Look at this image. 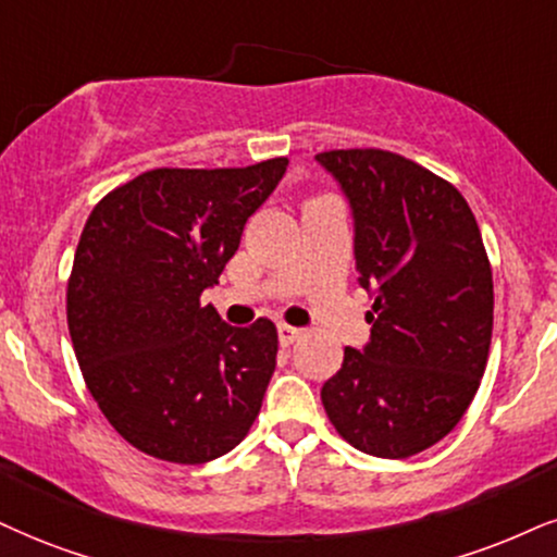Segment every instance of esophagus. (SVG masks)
Returning a JSON list of instances; mask_svg holds the SVG:
<instances>
[{
	"instance_id": "obj_1",
	"label": "esophagus",
	"mask_w": 557,
	"mask_h": 557,
	"mask_svg": "<svg viewBox=\"0 0 557 557\" xmlns=\"http://www.w3.org/2000/svg\"><path fill=\"white\" fill-rule=\"evenodd\" d=\"M301 335L299 327H292V325H278V341L281 346H292L294 341H297Z\"/></svg>"
}]
</instances>
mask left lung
<instances>
[{
    "instance_id": "1",
    "label": "left lung",
    "mask_w": 557,
    "mask_h": 557,
    "mask_svg": "<svg viewBox=\"0 0 557 557\" xmlns=\"http://www.w3.org/2000/svg\"><path fill=\"white\" fill-rule=\"evenodd\" d=\"M318 162L354 211L372 338L346 348L322 384L335 431L367 455L405 459L449 434L488 363L493 273L475 214L451 183L384 149H333Z\"/></svg>"
}]
</instances>
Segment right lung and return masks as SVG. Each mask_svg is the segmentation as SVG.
<instances>
[{
    "label": "right lung",
    "instance_id": "add662e5",
    "mask_svg": "<svg viewBox=\"0 0 557 557\" xmlns=\"http://www.w3.org/2000/svg\"><path fill=\"white\" fill-rule=\"evenodd\" d=\"M286 164L147 170L102 198L82 230L66 286L69 335L89 395L144 455L211 462L260 413L276 325H226L201 294Z\"/></svg>",
    "mask_w": 557,
    "mask_h": 557
}]
</instances>
